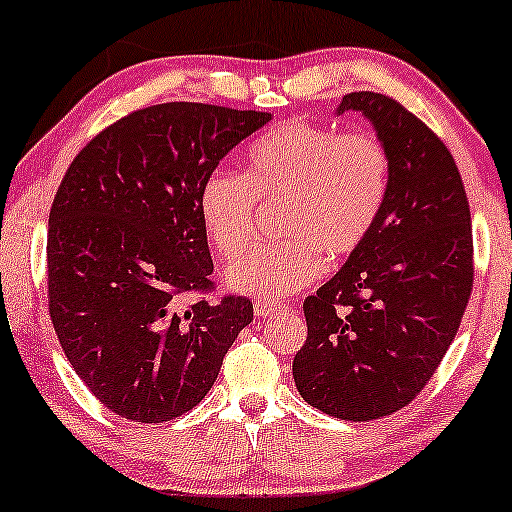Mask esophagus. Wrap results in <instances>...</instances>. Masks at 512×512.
I'll return each mask as SVG.
<instances>
[{"mask_svg":"<svg viewBox=\"0 0 512 512\" xmlns=\"http://www.w3.org/2000/svg\"><path fill=\"white\" fill-rule=\"evenodd\" d=\"M280 308H285V306L277 304V301H263V299L254 301V311H256L258 318H268V315L277 313V311H280Z\"/></svg>","mask_w":512,"mask_h":512,"instance_id":"1","label":"esophagus"}]
</instances>
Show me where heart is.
Here are the masks:
<instances>
[{"mask_svg":"<svg viewBox=\"0 0 512 512\" xmlns=\"http://www.w3.org/2000/svg\"><path fill=\"white\" fill-rule=\"evenodd\" d=\"M391 185V154L372 132H339L292 118L258 135L244 175L213 170L199 189V216L220 256L246 244L256 201L285 199L282 242L251 244L225 270L227 287L282 299L323 273L327 258L356 254L375 230Z\"/></svg>","mask_w":512,"mask_h":512,"instance_id":"1","label":"heart"}]
</instances>
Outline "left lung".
<instances>
[{"mask_svg":"<svg viewBox=\"0 0 512 512\" xmlns=\"http://www.w3.org/2000/svg\"><path fill=\"white\" fill-rule=\"evenodd\" d=\"M391 154V185L375 230L344 268L304 301L306 344L292 375L306 403L365 422L408 406L430 382L468 306L472 223L451 151L408 109L351 92Z\"/></svg>","mask_w":512,"mask_h":512,"instance_id":"obj_1","label":"left lung"}]
</instances>
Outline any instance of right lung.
<instances>
[{
    "mask_svg": "<svg viewBox=\"0 0 512 512\" xmlns=\"http://www.w3.org/2000/svg\"><path fill=\"white\" fill-rule=\"evenodd\" d=\"M270 113L168 102L99 132L49 211V313L68 363L121 418L166 422L216 382L254 320L244 296L182 308L213 289L199 189Z\"/></svg>",
    "mask_w": 512,
    "mask_h": 512,
    "instance_id": "right-lung-1",
    "label": "right lung"
}]
</instances>
